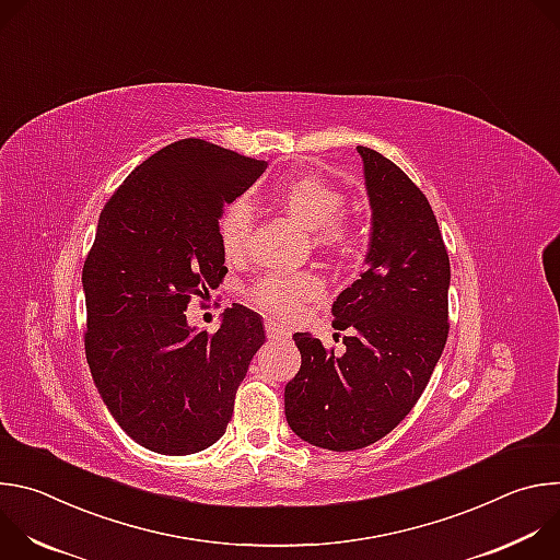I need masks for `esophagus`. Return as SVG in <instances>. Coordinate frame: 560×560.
<instances>
[{"label":"esophagus","instance_id":"obj_1","mask_svg":"<svg viewBox=\"0 0 560 560\" xmlns=\"http://www.w3.org/2000/svg\"><path fill=\"white\" fill-rule=\"evenodd\" d=\"M266 335H268V339H285L290 332L275 322H266Z\"/></svg>","mask_w":560,"mask_h":560}]
</instances>
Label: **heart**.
Listing matches in <instances>:
<instances>
[{"label": "heart", "instance_id": "obj_1", "mask_svg": "<svg viewBox=\"0 0 560 560\" xmlns=\"http://www.w3.org/2000/svg\"><path fill=\"white\" fill-rule=\"evenodd\" d=\"M281 206L299 219L307 230H314L318 246L343 250L352 244L354 225L343 214L346 195L322 177L305 175L279 186ZM219 244L228 259L244 257L253 234V208L246 199H232L221 210L217 221ZM324 283L307 270H272L259 277L248 290V299L259 310L279 318H292L301 307L322 294Z\"/></svg>", "mask_w": 560, "mask_h": 560}]
</instances>
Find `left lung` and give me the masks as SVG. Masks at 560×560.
Segmentation results:
<instances>
[{"label": "left lung", "instance_id": "obj_1", "mask_svg": "<svg viewBox=\"0 0 560 560\" xmlns=\"http://www.w3.org/2000/svg\"><path fill=\"white\" fill-rule=\"evenodd\" d=\"M357 150L372 234L368 268L332 305L346 352L296 332L301 368L283 394L292 432L335 452L368 447L410 415L450 332V257L428 197L381 152Z\"/></svg>", "mask_w": 560, "mask_h": 560}]
</instances>
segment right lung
<instances>
[{
  "label": "right lung",
  "instance_id": "add662e5",
  "mask_svg": "<svg viewBox=\"0 0 560 560\" xmlns=\"http://www.w3.org/2000/svg\"><path fill=\"white\" fill-rule=\"evenodd\" d=\"M268 168L203 139H179L139 164L106 201L84 261L86 359L119 428L139 445L195 454L217 443L234 394L264 346L257 312L232 303L217 332L184 310L228 268L217 221Z\"/></svg>",
  "mask_w": 560,
  "mask_h": 560
}]
</instances>
